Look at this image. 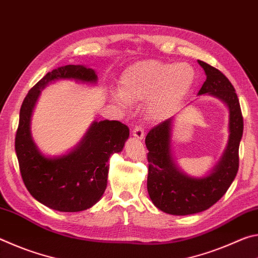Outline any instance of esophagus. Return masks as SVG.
I'll use <instances>...</instances> for the list:
<instances>
[{
	"label": "esophagus",
	"instance_id": "1",
	"mask_svg": "<svg viewBox=\"0 0 258 258\" xmlns=\"http://www.w3.org/2000/svg\"><path fill=\"white\" fill-rule=\"evenodd\" d=\"M132 133H133V137L138 140H142L143 138H145V130H143L140 125L135 126Z\"/></svg>",
	"mask_w": 258,
	"mask_h": 258
}]
</instances>
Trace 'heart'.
I'll use <instances>...</instances> for the list:
<instances>
[{
	"mask_svg": "<svg viewBox=\"0 0 258 258\" xmlns=\"http://www.w3.org/2000/svg\"><path fill=\"white\" fill-rule=\"evenodd\" d=\"M195 80V68L189 63L140 61L123 73L120 93L112 94V101L123 108L150 101V112L159 116L185 97Z\"/></svg>",
	"mask_w": 258,
	"mask_h": 258,
	"instance_id": "1",
	"label": "heart"
}]
</instances>
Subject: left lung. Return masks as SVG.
<instances>
[{"label": "left lung", "mask_w": 258, "mask_h": 258, "mask_svg": "<svg viewBox=\"0 0 258 258\" xmlns=\"http://www.w3.org/2000/svg\"><path fill=\"white\" fill-rule=\"evenodd\" d=\"M206 81L198 95L209 94L229 108V142L221 160L208 176L196 178L181 172L171 152L172 119H166L149 131L148 149V194L155 206L172 215L200 213L217 203L233 182L239 168V145L243 118L238 95L231 82L215 67L198 60Z\"/></svg>", "instance_id": "1"}]
</instances>
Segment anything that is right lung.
Returning a JSON list of instances; mask_svg holds the SVG:
<instances>
[{
  "label": "right lung",
  "instance_id": "obj_1",
  "mask_svg": "<svg viewBox=\"0 0 258 258\" xmlns=\"http://www.w3.org/2000/svg\"><path fill=\"white\" fill-rule=\"evenodd\" d=\"M75 80L97 83L92 68L67 64L47 73L24 99L15 147L20 174L33 197L59 212H81L92 207L107 186L108 160L120 152L130 130L118 120L93 121L80 145L67 155L49 158L37 149L30 135V117L41 90L51 82Z\"/></svg>",
  "mask_w": 258,
  "mask_h": 258
}]
</instances>
